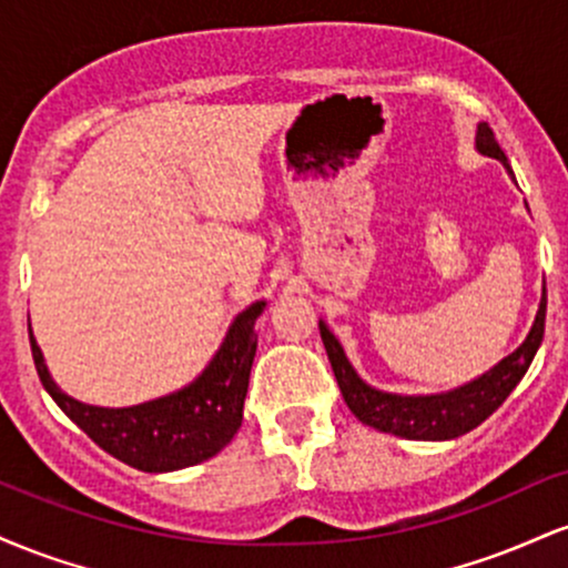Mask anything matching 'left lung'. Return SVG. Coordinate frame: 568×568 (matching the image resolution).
Returning a JSON list of instances; mask_svg holds the SVG:
<instances>
[{
    "label": "left lung",
    "instance_id": "left-lung-1",
    "mask_svg": "<svg viewBox=\"0 0 568 568\" xmlns=\"http://www.w3.org/2000/svg\"><path fill=\"white\" fill-rule=\"evenodd\" d=\"M475 146H478L480 154L499 160L501 165L510 171L505 152L499 149L497 139H494V130L488 128L486 122L478 125ZM545 312L547 296L542 291V302H539L537 317H534V325L529 336H526V342L520 344L513 355H507L505 361H499L491 371H486L484 376L440 395L382 393V389L371 387V384H366L357 376V371L349 366L338 338L331 334L328 325L323 321L321 338L325 344V352H328L331 368H334L344 403H347L352 414H355L363 425L408 440H452L470 433V429L478 427L480 422H486L488 416L507 400V395L513 393L515 384L524 379L534 355H537L539 344H542Z\"/></svg>",
    "mask_w": 568,
    "mask_h": 568
}]
</instances>
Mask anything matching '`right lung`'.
Listing matches in <instances>:
<instances>
[{"instance_id":"obj_1","label":"right lung","mask_w":568,"mask_h":568,"mask_svg":"<svg viewBox=\"0 0 568 568\" xmlns=\"http://www.w3.org/2000/svg\"><path fill=\"white\" fill-rule=\"evenodd\" d=\"M264 306L266 302H256L234 317L213 361L192 384L130 408L88 406L61 393L50 379L42 349L37 347L29 325L31 355L39 382L58 408L103 452L143 473L184 470L216 456L243 425L247 379L258 342L253 325Z\"/></svg>"}]
</instances>
